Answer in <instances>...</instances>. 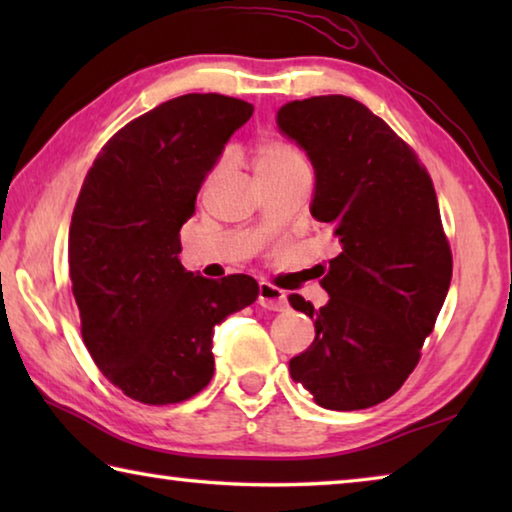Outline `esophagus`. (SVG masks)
I'll use <instances>...</instances> for the list:
<instances>
[{"label": "esophagus", "instance_id": "34e87169", "mask_svg": "<svg viewBox=\"0 0 512 512\" xmlns=\"http://www.w3.org/2000/svg\"><path fill=\"white\" fill-rule=\"evenodd\" d=\"M259 307L264 309H271V311H284L287 309V296H284V291H280L273 284H266L262 282L259 284Z\"/></svg>", "mask_w": 512, "mask_h": 512}]
</instances>
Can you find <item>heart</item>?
<instances>
[{
  "label": "heart",
  "instance_id": "1",
  "mask_svg": "<svg viewBox=\"0 0 512 512\" xmlns=\"http://www.w3.org/2000/svg\"><path fill=\"white\" fill-rule=\"evenodd\" d=\"M293 167H307L305 160H302V155L293 149V146L284 144L280 140H264L257 144L255 149L257 176H262V173L287 171Z\"/></svg>",
  "mask_w": 512,
  "mask_h": 512
}]
</instances>
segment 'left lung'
Instances as JSON below:
<instances>
[{"label": "left lung", "mask_w": 512, "mask_h": 512, "mask_svg": "<svg viewBox=\"0 0 512 512\" xmlns=\"http://www.w3.org/2000/svg\"><path fill=\"white\" fill-rule=\"evenodd\" d=\"M277 128L314 167L309 212L339 241L314 309L316 339L289 361L291 379L332 411L391 397L418 366L452 282V253L429 173L384 119L343 94L289 101Z\"/></svg>", "instance_id": "8db88e82"}]
</instances>
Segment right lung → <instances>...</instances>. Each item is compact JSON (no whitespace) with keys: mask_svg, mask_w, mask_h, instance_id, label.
<instances>
[{"mask_svg":"<svg viewBox=\"0 0 512 512\" xmlns=\"http://www.w3.org/2000/svg\"><path fill=\"white\" fill-rule=\"evenodd\" d=\"M253 106L183 94L103 146L69 225V280L83 343L112 384L144 404H176L210 384L212 336L259 296L250 275L221 282L180 264V228Z\"/></svg>","mask_w":512,"mask_h":512,"instance_id":"obj_1","label":"right lung"}]
</instances>
